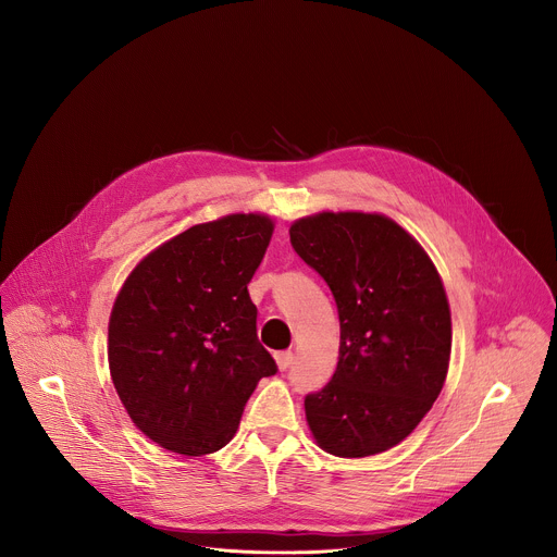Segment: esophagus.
I'll return each instance as SVG.
<instances>
[{
    "instance_id": "obj_1",
    "label": "esophagus",
    "mask_w": 557,
    "mask_h": 557,
    "mask_svg": "<svg viewBox=\"0 0 557 557\" xmlns=\"http://www.w3.org/2000/svg\"><path fill=\"white\" fill-rule=\"evenodd\" d=\"M275 363H277V368L284 372V370L290 368V363H293V352H290V350L277 352V355H275Z\"/></svg>"
}]
</instances>
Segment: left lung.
<instances>
[{
	"instance_id": "obj_1",
	"label": "left lung",
	"mask_w": 557,
	"mask_h": 557,
	"mask_svg": "<svg viewBox=\"0 0 557 557\" xmlns=\"http://www.w3.org/2000/svg\"><path fill=\"white\" fill-rule=\"evenodd\" d=\"M339 310V361L304 401L314 443L339 458L381 454L408 438L443 389L451 312L417 237L383 213L322 211L288 228Z\"/></svg>"
}]
</instances>
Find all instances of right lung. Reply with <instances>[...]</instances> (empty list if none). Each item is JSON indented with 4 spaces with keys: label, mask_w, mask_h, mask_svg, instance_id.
<instances>
[{
    "label": "right lung",
    "mask_w": 557,
    "mask_h": 557,
    "mask_svg": "<svg viewBox=\"0 0 557 557\" xmlns=\"http://www.w3.org/2000/svg\"><path fill=\"white\" fill-rule=\"evenodd\" d=\"M275 222L228 213L147 253L123 282L108 324V363L132 423L183 456L213 454L240 425L262 376L277 372L258 342L247 284Z\"/></svg>",
    "instance_id": "add662e5"
}]
</instances>
